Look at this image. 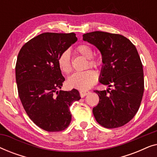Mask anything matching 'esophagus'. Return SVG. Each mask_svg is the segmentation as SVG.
<instances>
[{"label":"esophagus","instance_id":"1","mask_svg":"<svg viewBox=\"0 0 157 157\" xmlns=\"http://www.w3.org/2000/svg\"><path fill=\"white\" fill-rule=\"evenodd\" d=\"M79 93H80V96L81 97H84L85 96H86L89 93V91H83V90H81V91H79Z\"/></svg>","mask_w":157,"mask_h":157}]
</instances>
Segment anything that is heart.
<instances>
[{
	"mask_svg": "<svg viewBox=\"0 0 157 157\" xmlns=\"http://www.w3.org/2000/svg\"><path fill=\"white\" fill-rule=\"evenodd\" d=\"M78 53L88 59L87 67H98L101 64L99 59L92 57L93 49L89 45L81 44L76 48ZM60 70L64 74H68L72 71L70 54L68 51H64L60 55L58 60ZM97 80V74L94 70L89 69L83 72H76L71 76L68 79V84L71 87L78 89H88Z\"/></svg>",
	"mask_w": 157,
	"mask_h": 157,
	"instance_id": "heart-1",
	"label": "heart"
}]
</instances>
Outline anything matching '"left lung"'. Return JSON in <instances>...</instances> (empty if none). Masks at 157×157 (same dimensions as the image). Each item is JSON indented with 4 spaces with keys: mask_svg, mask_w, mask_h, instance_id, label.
I'll list each match as a JSON object with an SVG mask.
<instances>
[{
    "mask_svg": "<svg viewBox=\"0 0 157 157\" xmlns=\"http://www.w3.org/2000/svg\"><path fill=\"white\" fill-rule=\"evenodd\" d=\"M83 40L100 51L104 64L99 82L109 87L94 91L99 96L98 105L93 109L94 117L105 128L125 125L138 111L144 89L138 51L128 38L119 34L94 31L83 34Z\"/></svg>",
    "mask_w": 157,
    "mask_h": 157,
    "instance_id": "left-lung-1",
    "label": "left lung"
}]
</instances>
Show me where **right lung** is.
Masks as SVG:
<instances>
[{
  "label": "right lung",
  "instance_id": "right-lung-1",
  "mask_svg": "<svg viewBox=\"0 0 157 157\" xmlns=\"http://www.w3.org/2000/svg\"><path fill=\"white\" fill-rule=\"evenodd\" d=\"M77 40L76 34L44 33L23 45L16 65L18 96L25 112L47 132L63 131L71 121L70 106L81 98L78 90L58 91L65 81L58 60Z\"/></svg>",
  "mask_w": 157,
  "mask_h": 157
}]
</instances>
